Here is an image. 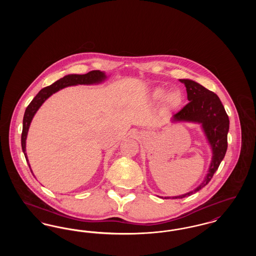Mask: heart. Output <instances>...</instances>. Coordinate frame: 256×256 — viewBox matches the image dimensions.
<instances>
[{
	"mask_svg": "<svg viewBox=\"0 0 256 256\" xmlns=\"http://www.w3.org/2000/svg\"><path fill=\"white\" fill-rule=\"evenodd\" d=\"M164 96H165V91L161 88H158L154 91V97L156 98H162ZM164 102L168 108H176L182 102V96H180V92H178L176 90H172L166 94V98H164Z\"/></svg>",
	"mask_w": 256,
	"mask_h": 256,
	"instance_id": "1",
	"label": "heart"
}]
</instances>
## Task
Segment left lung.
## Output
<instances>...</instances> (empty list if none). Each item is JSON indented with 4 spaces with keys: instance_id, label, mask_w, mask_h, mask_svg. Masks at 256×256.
Masks as SVG:
<instances>
[{
    "instance_id": "left-lung-1",
    "label": "left lung",
    "mask_w": 256,
    "mask_h": 256,
    "mask_svg": "<svg viewBox=\"0 0 256 256\" xmlns=\"http://www.w3.org/2000/svg\"><path fill=\"white\" fill-rule=\"evenodd\" d=\"M187 91L189 102L172 116V122H200L206 132L209 144L213 150L212 161L208 174L198 188L187 194L172 198H182L191 196L204 187L211 180L218 170L228 148V132L230 130V119L219 97L198 82L190 80H180Z\"/></svg>"
}]
</instances>
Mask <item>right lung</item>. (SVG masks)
<instances>
[{"instance_id": "right-lung-1", "label": "right lung", "mask_w": 256, "mask_h": 256, "mask_svg": "<svg viewBox=\"0 0 256 256\" xmlns=\"http://www.w3.org/2000/svg\"><path fill=\"white\" fill-rule=\"evenodd\" d=\"M106 74L104 72H100V70H94L90 71L89 73L84 74H68L62 78L60 80H56L52 84H50L47 87H44L39 91L34 100L30 102V104L26 108L24 114V119H23V130H22V136H21V144H22V150L24 152V158L28 164L26 154V134L30 128V122L36 113L38 108L42 106V104L48 98L52 95L54 93L58 92L64 87L67 86H76V84H98L102 82L106 78ZM30 167V164H28Z\"/></svg>"}]
</instances>
